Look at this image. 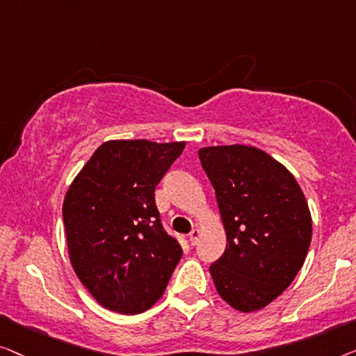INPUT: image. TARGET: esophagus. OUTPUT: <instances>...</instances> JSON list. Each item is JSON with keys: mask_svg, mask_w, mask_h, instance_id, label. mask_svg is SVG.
<instances>
[{"mask_svg": "<svg viewBox=\"0 0 356 356\" xmlns=\"http://www.w3.org/2000/svg\"><path fill=\"white\" fill-rule=\"evenodd\" d=\"M188 238H190V243L197 245L198 243V238H200V229H193L192 232H190Z\"/></svg>", "mask_w": 356, "mask_h": 356, "instance_id": "1", "label": "esophagus"}]
</instances>
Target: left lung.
<instances>
[{
    "label": "left lung",
    "mask_w": 356,
    "mask_h": 356,
    "mask_svg": "<svg viewBox=\"0 0 356 356\" xmlns=\"http://www.w3.org/2000/svg\"><path fill=\"white\" fill-rule=\"evenodd\" d=\"M211 182L227 247L209 266L218 293L250 313L276 300L302 269L312 214L297 180L263 149L247 145L198 149Z\"/></svg>",
    "instance_id": "left-lung-1"
}]
</instances>
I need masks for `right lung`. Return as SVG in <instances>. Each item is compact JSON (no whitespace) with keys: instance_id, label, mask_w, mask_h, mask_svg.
<instances>
[{"instance_id":"obj_1","label":"right lung","mask_w":356,"mask_h":356,"mask_svg":"<svg viewBox=\"0 0 356 356\" xmlns=\"http://www.w3.org/2000/svg\"><path fill=\"white\" fill-rule=\"evenodd\" d=\"M184 148L185 142L109 140L67 190L63 219L71 264L104 308L147 312L182 258L163 227L154 188Z\"/></svg>"}]
</instances>
